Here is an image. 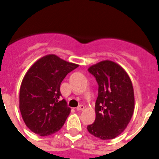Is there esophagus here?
<instances>
[{
	"label": "esophagus",
	"mask_w": 159,
	"mask_h": 159,
	"mask_svg": "<svg viewBox=\"0 0 159 159\" xmlns=\"http://www.w3.org/2000/svg\"><path fill=\"white\" fill-rule=\"evenodd\" d=\"M84 109V105H80V106H78V107H77V111H83Z\"/></svg>",
	"instance_id": "1"
}]
</instances>
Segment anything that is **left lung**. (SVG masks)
<instances>
[{
    "label": "left lung",
    "instance_id": "obj_1",
    "mask_svg": "<svg viewBox=\"0 0 159 159\" xmlns=\"http://www.w3.org/2000/svg\"><path fill=\"white\" fill-rule=\"evenodd\" d=\"M99 84L96 120L87 129L100 140H111L126 129L135 108L134 91L127 72L115 62L103 60L89 67Z\"/></svg>",
    "mask_w": 159,
    "mask_h": 159
}]
</instances>
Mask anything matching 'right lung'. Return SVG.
Returning a JSON list of instances; mask_svg holds the SVG:
<instances>
[{"label":"right lung","mask_w":159,"mask_h":159,"mask_svg":"<svg viewBox=\"0 0 159 159\" xmlns=\"http://www.w3.org/2000/svg\"><path fill=\"white\" fill-rule=\"evenodd\" d=\"M79 66L49 54L38 59L26 73L19 92V110L26 126L41 136L63 127L70 113L59 100L60 84L68 73Z\"/></svg>","instance_id":"1"}]
</instances>
